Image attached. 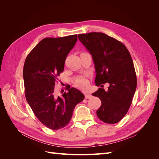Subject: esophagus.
Listing matches in <instances>:
<instances>
[{
	"label": "esophagus",
	"instance_id": "esophagus-1",
	"mask_svg": "<svg viewBox=\"0 0 159 159\" xmlns=\"http://www.w3.org/2000/svg\"><path fill=\"white\" fill-rule=\"evenodd\" d=\"M91 97H92V95H91V94H89V93H85V99H89V98H91Z\"/></svg>",
	"mask_w": 159,
	"mask_h": 159
}]
</instances>
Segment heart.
Instances as JSON below:
<instances>
[{"mask_svg": "<svg viewBox=\"0 0 159 159\" xmlns=\"http://www.w3.org/2000/svg\"><path fill=\"white\" fill-rule=\"evenodd\" d=\"M88 84V81L85 79H80L78 81V83H77L78 86H79L80 88H85V87H87Z\"/></svg>", "mask_w": 159, "mask_h": 159, "instance_id": "1", "label": "heart"}]
</instances>
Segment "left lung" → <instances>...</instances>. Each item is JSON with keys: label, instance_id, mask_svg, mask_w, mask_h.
<instances>
[{"label": "left lung", "instance_id": "obj_1", "mask_svg": "<svg viewBox=\"0 0 159 159\" xmlns=\"http://www.w3.org/2000/svg\"><path fill=\"white\" fill-rule=\"evenodd\" d=\"M78 38L92 56L96 85L109 84L107 91L99 88L92 93L102 102L98 117L106 123H117L127 114L137 88L131 54L122 42L102 32L81 34Z\"/></svg>", "mask_w": 159, "mask_h": 159}]
</instances>
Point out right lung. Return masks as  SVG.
<instances>
[{"label": "right lung", "mask_w": 159, "mask_h": 159, "mask_svg": "<svg viewBox=\"0 0 159 159\" xmlns=\"http://www.w3.org/2000/svg\"><path fill=\"white\" fill-rule=\"evenodd\" d=\"M78 40L77 34L45 38L26 57L23 68L27 102L38 120L48 128L58 130L70 121L75 105L84 95L74 88L61 96L55 93L57 76L64 71L67 56Z\"/></svg>", "instance_id": "add662e5"}]
</instances>
